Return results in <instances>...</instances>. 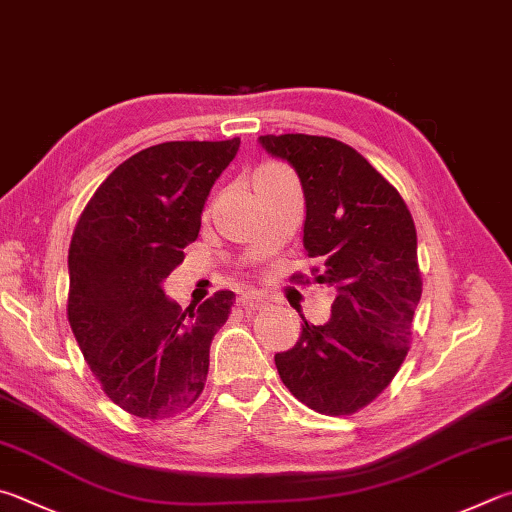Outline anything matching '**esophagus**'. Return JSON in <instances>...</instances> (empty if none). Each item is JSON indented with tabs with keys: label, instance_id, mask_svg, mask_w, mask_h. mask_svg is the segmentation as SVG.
Returning a JSON list of instances; mask_svg holds the SVG:
<instances>
[{
	"label": "esophagus",
	"instance_id": "esophagus-1",
	"mask_svg": "<svg viewBox=\"0 0 512 512\" xmlns=\"http://www.w3.org/2000/svg\"><path fill=\"white\" fill-rule=\"evenodd\" d=\"M239 304L244 306L246 311H257V309H264L266 300L259 293H255V291H248V293H241L239 295Z\"/></svg>",
	"mask_w": 512,
	"mask_h": 512
}]
</instances>
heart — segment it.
Instances as JSON below:
<instances>
[{
    "label": "heart",
    "instance_id": "1",
    "mask_svg": "<svg viewBox=\"0 0 512 512\" xmlns=\"http://www.w3.org/2000/svg\"><path fill=\"white\" fill-rule=\"evenodd\" d=\"M271 167H275V165H268V167H262V170H271Z\"/></svg>",
    "mask_w": 512,
    "mask_h": 512
}]
</instances>
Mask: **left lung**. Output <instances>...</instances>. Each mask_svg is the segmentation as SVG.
<instances>
[{
	"label": "left lung",
	"instance_id": "left-lung-1",
	"mask_svg": "<svg viewBox=\"0 0 512 512\" xmlns=\"http://www.w3.org/2000/svg\"><path fill=\"white\" fill-rule=\"evenodd\" d=\"M259 143L300 176L304 253L320 264L313 280L338 293L327 324L304 320L295 347L275 353L277 371L311 410L353 414L392 383L410 351L423 291L414 219L394 185L336 138L266 134Z\"/></svg>",
	"mask_w": 512,
	"mask_h": 512
}]
</instances>
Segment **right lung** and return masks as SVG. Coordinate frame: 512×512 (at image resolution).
<instances>
[{"label":"right lung","mask_w":512,"mask_h":512,"mask_svg":"<svg viewBox=\"0 0 512 512\" xmlns=\"http://www.w3.org/2000/svg\"><path fill=\"white\" fill-rule=\"evenodd\" d=\"M237 150L239 138L147 147L100 183L73 230L71 331L102 392L134 416L170 418L206 385L210 342L235 293L183 311L163 282L199 237L208 194Z\"/></svg>","instance_id":"obj_1"}]
</instances>
